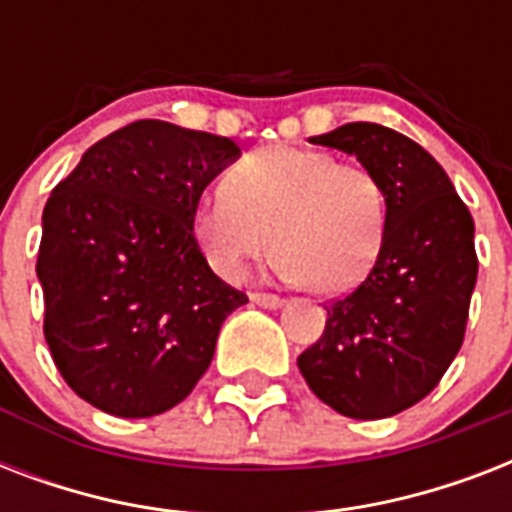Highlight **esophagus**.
Segmentation results:
<instances>
[{"instance_id": "esophagus-1", "label": "esophagus", "mask_w": 512, "mask_h": 512, "mask_svg": "<svg viewBox=\"0 0 512 512\" xmlns=\"http://www.w3.org/2000/svg\"><path fill=\"white\" fill-rule=\"evenodd\" d=\"M249 300H252L255 305H260V308H271V311H276V308L284 305V300H281L279 295H271V292H252Z\"/></svg>"}]
</instances>
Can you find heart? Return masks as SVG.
<instances>
[{"label": "heart", "instance_id": "b5f03b06", "mask_svg": "<svg viewBox=\"0 0 512 512\" xmlns=\"http://www.w3.org/2000/svg\"><path fill=\"white\" fill-rule=\"evenodd\" d=\"M388 231V193L369 167L337 162L316 148L252 151L193 212V236L223 279L279 252L273 268L319 295H340L366 279Z\"/></svg>", "mask_w": 512, "mask_h": 512}]
</instances>
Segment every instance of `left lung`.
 I'll return each instance as SVG.
<instances>
[{
  "mask_svg": "<svg viewBox=\"0 0 512 512\" xmlns=\"http://www.w3.org/2000/svg\"><path fill=\"white\" fill-rule=\"evenodd\" d=\"M380 177L388 231L372 271L327 308V329L297 366L308 388L353 420L404 412L436 388L465 340L478 257L473 217L444 167L382 124L311 138Z\"/></svg>",
  "mask_w": 512,
  "mask_h": 512,
  "instance_id": "left-lung-1",
  "label": "left lung"
}]
</instances>
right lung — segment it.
Instances as JSON below:
<instances>
[{
	"label": "right lung",
	"instance_id": "right-lung-1",
	"mask_svg": "<svg viewBox=\"0 0 512 512\" xmlns=\"http://www.w3.org/2000/svg\"><path fill=\"white\" fill-rule=\"evenodd\" d=\"M241 156L220 135L140 119L87 148L52 188L36 276L44 340L68 388L114 417L180 404L247 295L193 236L204 188Z\"/></svg>",
	"mask_w": 512,
	"mask_h": 512
}]
</instances>
